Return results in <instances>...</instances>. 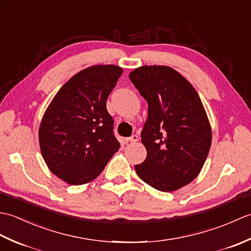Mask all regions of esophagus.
<instances>
[{"label":"esophagus","instance_id":"esophagus-1","mask_svg":"<svg viewBox=\"0 0 251 251\" xmlns=\"http://www.w3.org/2000/svg\"><path fill=\"white\" fill-rule=\"evenodd\" d=\"M137 141H138V136H136V135L131 136V137H129V138H126V142L135 143V142H137Z\"/></svg>","mask_w":251,"mask_h":251}]
</instances>
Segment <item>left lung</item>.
Segmentation results:
<instances>
[{"mask_svg":"<svg viewBox=\"0 0 251 251\" xmlns=\"http://www.w3.org/2000/svg\"><path fill=\"white\" fill-rule=\"evenodd\" d=\"M129 78L148 102L141 134L147 157L136 173L158 191H177L199 176L210 150L204 105L192 84L170 67L142 66Z\"/></svg>","mask_w":251,"mask_h":251,"instance_id":"left-lung-1","label":"left lung"}]
</instances>
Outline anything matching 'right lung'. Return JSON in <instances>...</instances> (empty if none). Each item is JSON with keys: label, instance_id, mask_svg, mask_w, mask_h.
I'll return each instance as SVG.
<instances>
[{"label": "right lung", "instance_id": "1", "mask_svg": "<svg viewBox=\"0 0 251 251\" xmlns=\"http://www.w3.org/2000/svg\"><path fill=\"white\" fill-rule=\"evenodd\" d=\"M122 73L115 65L83 69L63 84L44 112L39 128L42 156L69 184L93 181L119 151L106 99Z\"/></svg>", "mask_w": 251, "mask_h": 251}]
</instances>
